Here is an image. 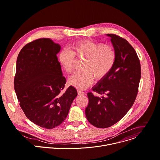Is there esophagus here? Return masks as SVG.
I'll list each match as a JSON object with an SVG mask.
<instances>
[{"mask_svg":"<svg viewBox=\"0 0 160 160\" xmlns=\"http://www.w3.org/2000/svg\"><path fill=\"white\" fill-rule=\"evenodd\" d=\"M77 92H78V95H83V94H85L84 92H83V91H82L80 90H78Z\"/></svg>","mask_w":160,"mask_h":160,"instance_id":"obj_1","label":"esophagus"}]
</instances>
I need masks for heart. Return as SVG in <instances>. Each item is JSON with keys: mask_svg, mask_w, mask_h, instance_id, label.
Returning a JSON list of instances; mask_svg holds the SVG:
<instances>
[{"mask_svg": "<svg viewBox=\"0 0 160 160\" xmlns=\"http://www.w3.org/2000/svg\"><path fill=\"white\" fill-rule=\"evenodd\" d=\"M75 57L85 59L82 71L72 75L69 83L79 89L90 86L94 77L101 80L107 76L113 68L116 61V52L110 45H103L91 39L80 41L72 47L71 50H62L58 55L61 68L67 72L73 71Z\"/></svg>", "mask_w": 160, "mask_h": 160, "instance_id": "heart-1", "label": "heart"}]
</instances>
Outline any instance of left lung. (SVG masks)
Listing matches in <instances>:
<instances>
[{
    "instance_id": "1",
    "label": "left lung",
    "mask_w": 160,
    "mask_h": 160,
    "mask_svg": "<svg viewBox=\"0 0 160 160\" xmlns=\"http://www.w3.org/2000/svg\"><path fill=\"white\" fill-rule=\"evenodd\" d=\"M116 52L112 70L92 88V91L105 96L99 98L89 92L85 115L95 127L107 128L119 121L135 102L141 77L140 60L136 51L124 38L107 34Z\"/></svg>"
}]
</instances>
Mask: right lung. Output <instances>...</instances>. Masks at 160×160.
<instances>
[{
	"label": "right lung",
	"instance_id": "obj_1",
	"mask_svg": "<svg viewBox=\"0 0 160 160\" xmlns=\"http://www.w3.org/2000/svg\"><path fill=\"white\" fill-rule=\"evenodd\" d=\"M61 46L49 38L28 42L20 50L14 79L20 106L35 124L50 129L66 118L77 89L70 86L64 93L62 76L57 54Z\"/></svg>",
	"mask_w": 160,
	"mask_h": 160
}]
</instances>
